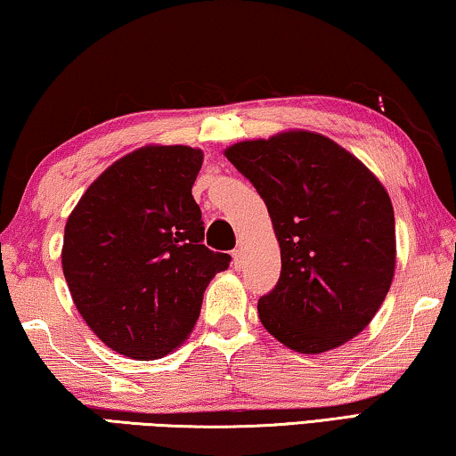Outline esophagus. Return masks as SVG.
<instances>
[{
    "label": "esophagus",
    "instance_id": "esophagus-1",
    "mask_svg": "<svg viewBox=\"0 0 456 456\" xmlns=\"http://www.w3.org/2000/svg\"><path fill=\"white\" fill-rule=\"evenodd\" d=\"M242 265H244V252H242V248H234L232 250V266L242 268Z\"/></svg>",
    "mask_w": 456,
    "mask_h": 456
}]
</instances>
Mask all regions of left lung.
<instances>
[{
  "mask_svg": "<svg viewBox=\"0 0 456 456\" xmlns=\"http://www.w3.org/2000/svg\"><path fill=\"white\" fill-rule=\"evenodd\" d=\"M224 155L265 200L281 246V279L260 297V323L298 354L354 339L382 307L396 266L384 185L347 149L311 131L240 141Z\"/></svg>",
  "mask_w": 456,
  "mask_h": 456,
  "instance_id": "obj_1",
  "label": "left lung"
}]
</instances>
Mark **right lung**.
I'll use <instances>...</instances> for the list:
<instances>
[{"label":"right lung","instance_id":"right-lung-1","mask_svg":"<svg viewBox=\"0 0 456 456\" xmlns=\"http://www.w3.org/2000/svg\"><path fill=\"white\" fill-rule=\"evenodd\" d=\"M204 161L188 145H147L88 185L64 228L62 271L93 333L131 360L188 339L204 290L230 255L206 248L191 185Z\"/></svg>","mask_w":456,"mask_h":456}]
</instances>
